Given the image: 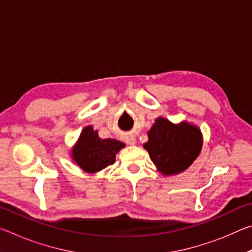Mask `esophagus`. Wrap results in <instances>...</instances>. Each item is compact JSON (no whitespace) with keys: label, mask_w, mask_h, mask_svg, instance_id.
Masks as SVG:
<instances>
[{"label":"esophagus","mask_w":252,"mask_h":252,"mask_svg":"<svg viewBox=\"0 0 252 252\" xmlns=\"http://www.w3.org/2000/svg\"><path fill=\"white\" fill-rule=\"evenodd\" d=\"M126 143L130 144V146H134V144L136 143V140L134 136H129V138L126 139Z\"/></svg>","instance_id":"obj_1"}]
</instances>
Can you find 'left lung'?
Wrapping results in <instances>:
<instances>
[{
    "instance_id": "8db88e82",
    "label": "left lung",
    "mask_w": 252,
    "mask_h": 252,
    "mask_svg": "<svg viewBox=\"0 0 252 252\" xmlns=\"http://www.w3.org/2000/svg\"><path fill=\"white\" fill-rule=\"evenodd\" d=\"M143 148L163 176L181 173L193 163L202 148V134L197 126L179 125L158 118L148 132Z\"/></svg>"
}]
</instances>
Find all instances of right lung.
<instances>
[{"mask_svg": "<svg viewBox=\"0 0 252 252\" xmlns=\"http://www.w3.org/2000/svg\"><path fill=\"white\" fill-rule=\"evenodd\" d=\"M126 144L114 139H101L91 126H85L72 149V159L83 171L95 173L113 164Z\"/></svg>", "mask_w": 252, "mask_h": 252, "instance_id": "1", "label": "right lung"}]
</instances>
